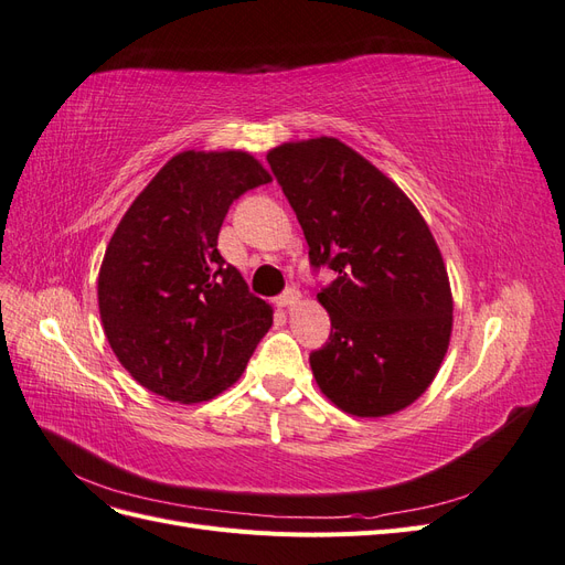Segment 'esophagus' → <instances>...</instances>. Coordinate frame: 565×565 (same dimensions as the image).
Instances as JSON below:
<instances>
[{"mask_svg": "<svg viewBox=\"0 0 565 565\" xmlns=\"http://www.w3.org/2000/svg\"><path fill=\"white\" fill-rule=\"evenodd\" d=\"M299 303V292L295 287L285 289V292L278 297V306H282V309H292V306Z\"/></svg>", "mask_w": 565, "mask_h": 565, "instance_id": "1", "label": "esophagus"}]
</instances>
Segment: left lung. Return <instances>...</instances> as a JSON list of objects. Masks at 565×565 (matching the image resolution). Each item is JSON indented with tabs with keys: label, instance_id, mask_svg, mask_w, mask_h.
I'll use <instances>...</instances> for the list:
<instances>
[{
	"label": "left lung",
	"instance_id": "obj_1",
	"mask_svg": "<svg viewBox=\"0 0 565 565\" xmlns=\"http://www.w3.org/2000/svg\"><path fill=\"white\" fill-rule=\"evenodd\" d=\"M318 270L337 278L318 301L332 332L311 353L320 391L355 417H386L429 388L452 332L446 264L401 188L332 136L266 156Z\"/></svg>",
	"mask_w": 565,
	"mask_h": 565
}]
</instances>
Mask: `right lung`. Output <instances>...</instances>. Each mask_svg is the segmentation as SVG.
Listing matches in <instances>:
<instances>
[{
    "instance_id": "add662e5",
    "label": "right lung",
    "mask_w": 565,
    "mask_h": 565,
    "mask_svg": "<svg viewBox=\"0 0 565 565\" xmlns=\"http://www.w3.org/2000/svg\"><path fill=\"white\" fill-rule=\"evenodd\" d=\"M270 181L243 150H183L131 202L98 273V311L117 361L174 403L241 380L273 324L216 249L233 200Z\"/></svg>"
}]
</instances>
